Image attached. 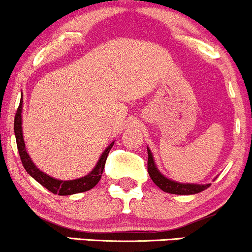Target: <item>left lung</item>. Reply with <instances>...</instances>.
Instances as JSON below:
<instances>
[{"instance_id": "1", "label": "left lung", "mask_w": 252, "mask_h": 252, "mask_svg": "<svg viewBox=\"0 0 252 252\" xmlns=\"http://www.w3.org/2000/svg\"><path fill=\"white\" fill-rule=\"evenodd\" d=\"M147 152H148V173L152 180L158 189H161L163 192L170 193V194H179V195H189V194H196L205 190L207 187H210V184H182V182H178L164 176L162 173L158 170L156 167V163L154 161V156H153L152 150L147 147Z\"/></svg>"}]
</instances>
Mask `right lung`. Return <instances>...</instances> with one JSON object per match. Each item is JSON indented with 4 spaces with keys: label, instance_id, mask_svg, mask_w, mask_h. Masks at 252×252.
<instances>
[{
    "label": "right lung",
    "instance_id": "obj_1",
    "mask_svg": "<svg viewBox=\"0 0 252 252\" xmlns=\"http://www.w3.org/2000/svg\"><path fill=\"white\" fill-rule=\"evenodd\" d=\"M14 132H15L16 144L17 149H19L20 158H21L22 164H24L26 172L32 178L35 179L40 185L46 187L50 192L59 195H71L76 194V193L86 192V190L94 189L98 182H99L100 178H102L106 158H108L109 152L111 150L112 146L115 143L111 142L106 147L105 150L102 153V155H100L99 160L97 161L96 166L94 167V169L89 174L84 175L79 179H74V180H59V179L52 178V176L47 175L42 170L37 168L33 161H32L30 154L27 153L24 140V131H22V98L20 100V105L17 108L15 115V121H14Z\"/></svg>",
    "mask_w": 252,
    "mask_h": 252
}]
</instances>
